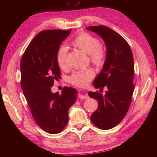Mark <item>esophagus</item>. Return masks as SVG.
Here are the masks:
<instances>
[{
	"label": "esophagus",
	"instance_id": "obj_1",
	"mask_svg": "<svg viewBox=\"0 0 157 157\" xmlns=\"http://www.w3.org/2000/svg\"><path fill=\"white\" fill-rule=\"evenodd\" d=\"M79 98L81 99H86L88 98H89V96L87 93L85 92H81L79 94Z\"/></svg>",
	"mask_w": 157,
	"mask_h": 157
}]
</instances>
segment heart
Instances as JSON below:
<instances>
[{
	"instance_id": "heart-1",
	"label": "heart",
	"mask_w": 157,
	"mask_h": 157,
	"mask_svg": "<svg viewBox=\"0 0 157 157\" xmlns=\"http://www.w3.org/2000/svg\"><path fill=\"white\" fill-rule=\"evenodd\" d=\"M72 44L88 54L90 61L97 67H101L105 63L106 52L101 46L100 40L96 36L86 32L80 33L73 39ZM67 48L62 46L58 52L57 61L61 69H65L67 66ZM94 71L91 68L78 69L71 75L69 81L77 86H86L94 77Z\"/></svg>"
}]
</instances>
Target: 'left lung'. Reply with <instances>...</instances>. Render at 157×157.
Returning <instances> with one entry per match:
<instances>
[{"instance_id": "left-lung-1", "label": "left lung", "mask_w": 157, "mask_h": 157, "mask_svg": "<svg viewBox=\"0 0 157 157\" xmlns=\"http://www.w3.org/2000/svg\"><path fill=\"white\" fill-rule=\"evenodd\" d=\"M100 36L106 46V59L101 71L94 80L96 88L107 89L105 96L89 92L90 98L98 101V107L90 117L92 122L101 130H109L122 121L130 108L134 84V62L126 40L109 27H86Z\"/></svg>"}]
</instances>
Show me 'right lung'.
Listing matches in <instances>:
<instances>
[{
    "instance_id": "obj_1",
    "label": "right lung",
    "mask_w": 157,
    "mask_h": 157,
    "mask_svg": "<svg viewBox=\"0 0 157 157\" xmlns=\"http://www.w3.org/2000/svg\"><path fill=\"white\" fill-rule=\"evenodd\" d=\"M69 30L42 31L30 42L21 63V87L36 124L49 134H58L67 125L68 110L77 99V90L65 86L61 94L52 93L60 77L57 55Z\"/></svg>"
}]
</instances>
